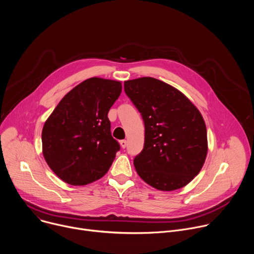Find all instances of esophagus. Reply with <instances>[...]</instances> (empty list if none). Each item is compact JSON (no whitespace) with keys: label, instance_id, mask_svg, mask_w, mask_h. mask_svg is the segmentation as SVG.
Instances as JSON below:
<instances>
[{"label":"esophagus","instance_id":"34e87169","mask_svg":"<svg viewBox=\"0 0 254 254\" xmlns=\"http://www.w3.org/2000/svg\"><path fill=\"white\" fill-rule=\"evenodd\" d=\"M120 142H121V147H122L123 149H126V148H127V141L126 139H123V140H121Z\"/></svg>","mask_w":254,"mask_h":254}]
</instances>
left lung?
<instances>
[{"label":"left lung","instance_id":"obj_1","mask_svg":"<svg viewBox=\"0 0 254 254\" xmlns=\"http://www.w3.org/2000/svg\"><path fill=\"white\" fill-rule=\"evenodd\" d=\"M125 91L144 124L143 149L133 160L136 173L160 191L183 188L199 174L207 156L201 113L180 90L153 77L125 81Z\"/></svg>","mask_w":254,"mask_h":254}]
</instances>
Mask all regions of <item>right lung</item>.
Listing matches in <instances>:
<instances>
[{"label":"right lung","mask_w":254,"mask_h":254,"mask_svg":"<svg viewBox=\"0 0 254 254\" xmlns=\"http://www.w3.org/2000/svg\"><path fill=\"white\" fill-rule=\"evenodd\" d=\"M121 92V81L88 78L71 89L45 122L43 156L65 183L84 186L110 170L120 144L107 114Z\"/></svg>","instance_id":"right-lung-1"}]
</instances>
